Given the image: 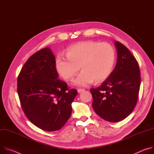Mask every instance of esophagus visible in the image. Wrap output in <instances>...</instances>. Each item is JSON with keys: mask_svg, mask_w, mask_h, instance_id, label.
I'll use <instances>...</instances> for the list:
<instances>
[{"mask_svg": "<svg viewBox=\"0 0 154 154\" xmlns=\"http://www.w3.org/2000/svg\"><path fill=\"white\" fill-rule=\"evenodd\" d=\"M77 91H78V93H81V92L84 91L85 90H84V89H78Z\"/></svg>", "mask_w": 154, "mask_h": 154, "instance_id": "34e87169", "label": "esophagus"}]
</instances>
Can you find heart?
I'll use <instances>...</instances> for the list:
<instances>
[{
    "label": "heart",
    "instance_id": "heart-1",
    "mask_svg": "<svg viewBox=\"0 0 154 154\" xmlns=\"http://www.w3.org/2000/svg\"><path fill=\"white\" fill-rule=\"evenodd\" d=\"M66 57L59 54L56 59V68L65 81L71 80L78 73L80 66L82 70L73 80L75 86L84 87L94 80L100 82L111 73L115 62L114 48L108 43H98L84 41L68 47Z\"/></svg>",
    "mask_w": 154,
    "mask_h": 154
}]
</instances>
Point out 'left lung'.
<instances>
[{"instance_id":"obj_1","label":"left lung","mask_w":154,"mask_h":154,"mask_svg":"<svg viewBox=\"0 0 154 154\" xmlns=\"http://www.w3.org/2000/svg\"><path fill=\"white\" fill-rule=\"evenodd\" d=\"M117 60L114 70L96 89H91L92 108L104 120L116 122L124 120L137 103L141 84L138 63L128 48L114 42Z\"/></svg>"}]
</instances>
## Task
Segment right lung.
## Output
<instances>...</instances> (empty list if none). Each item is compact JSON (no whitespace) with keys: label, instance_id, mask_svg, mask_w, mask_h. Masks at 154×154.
I'll return each mask as SVG.
<instances>
[{"label":"right lung","instance_id":"right-lung-1","mask_svg":"<svg viewBox=\"0 0 154 154\" xmlns=\"http://www.w3.org/2000/svg\"><path fill=\"white\" fill-rule=\"evenodd\" d=\"M58 76L55 56L46 48L28 59L17 81V91L26 117L33 125L48 131L60 130L65 124L78 94Z\"/></svg>","mask_w":154,"mask_h":154}]
</instances>
